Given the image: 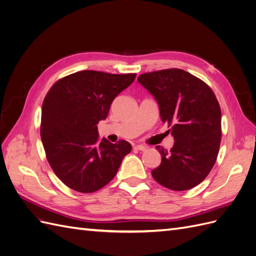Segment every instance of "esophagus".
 <instances>
[{"mask_svg": "<svg viewBox=\"0 0 256 256\" xmlns=\"http://www.w3.org/2000/svg\"><path fill=\"white\" fill-rule=\"evenodd\" d=\"M134 148L138 150H141V152H144L146 150V147L144 145H141V144H138V145H134Z\"/></svg>", "mask_w": 256, "mask_h": 256, "instance_id": "34e87169", "label": "esophagus"}]
</instances>
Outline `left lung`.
I'll use <instances>...</instances> for the list:
<instances>
[{
	"label": "left lung",
	"mask_w": 256,
	"mask_h": 256,
	"mask_svg": "<svg viewBox=\"0 0 256 256\" xmlns=\"http://www.w3.org/2000/svg\"><path fill=\"white\" fill-rule=\"evenodd\" d=\"M138 82L156 99L175 141L171 150L156 146L161 164L152 171L154 180L175 191L196 187L212 171L221 142V109L214 92L177 68L143 74Z\"/></svg>",
	"instance_id": "1"
}]
</instances>
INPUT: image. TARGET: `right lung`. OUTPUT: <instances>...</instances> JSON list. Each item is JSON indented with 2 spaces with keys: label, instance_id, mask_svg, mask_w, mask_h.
Returning a JSON list of instances; mask_svg holds the SVG:
<instances>
[{
  "label": "right lung",
  "instance_id": "right-lung-1",
  "mask_svg": "<svg viewBox=\"0 0 256 256\" xmlns=\"http://www.w3.org/2000/svg\"><path fill=\"white\" fill-rule=\"evenodd\" d=\"M136 76L82 70L54 83L46 95L42 141L49 164L67 187L82 193L102 189L131 152L125 140L100 141L97 124L106 118L114 98Z\"/></svg>",
  "mask_w": 256,
  "mask_h": 256
}]
</instances>
